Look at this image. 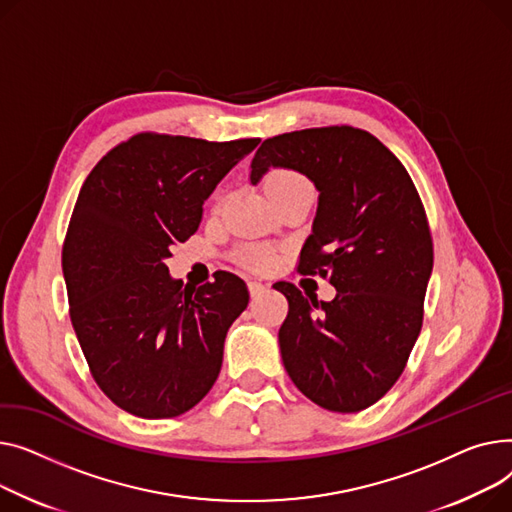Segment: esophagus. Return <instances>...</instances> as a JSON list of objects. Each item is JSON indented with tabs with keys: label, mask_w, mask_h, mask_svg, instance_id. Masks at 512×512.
Returning a JSON list of instances; mask_svg holds the SVG:
<instances>
[{
	"label": "esophagus",
	"mask_w": 512,
	"mask_h": 512,
	"mask_svg": "<svg viewBox=\"0 0 512 512\" xmlns=\"http://www.w3.org/2000/svg\"><path fill=\"white\" fill-rule=\"evenodd\" d=\"M268 291V285H264V283H260V281H250V295L252 297H260L262 293H266Z\"/></svg>",
	"instance_id": "34e87169"
}]
</instances>
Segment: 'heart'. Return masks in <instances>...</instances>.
<instances>
[{"label": "heart", "instance_id": "obj_1", "mask_svg": "<svg viewBox=\"0 0 512 512\" xmlns=\"http://www.w3.org/2000/svg\"><path fill=\"white\" fill-rule=\"evenodd\" d=\"M310 188L308 179L304 175H299L291 169H277L268 175L266 179V192L268 196L279 194V192H289V190H304ZM273 254H270L266 248L260 246H248L242 250V262L254 270H266L273 266Z\"/></svg>", "mask_w": 512, "mask_h": 512}]
</instances>
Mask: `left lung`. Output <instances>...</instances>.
Masks as SVG:
<instances>
[{"label":"left lung","mask_w":512,"mask_h":512,"mask_svg":"<svg viewBox=\"0 0 512 512\" xmlns=\"http://www.w3.org/2000/svg\"><path fill=\"white\" fill-rule=\"evenodd\" d=\"M270 167L302 173L318 190L297 270L337 289L335 299L318 302L275 283L289 302L279 328L283 366L316 405L362 411L397 382L422 330L434 264L422 200L401 161L351 126L264 140L252 159V186Z\"/></svg>","instance_id":"1"}]
</instances>
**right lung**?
<instances>
[{
	"label": "right lung",
	"mask_w": 512,
	"mask_h": 512,
	"mask_svg": "<svg viewBox=\"0 0 512 512\" xmlns=\"http://www.w3.org/2000/svg\"><path fill=\"white\" fill-rule=\"evenodd\" d=\"M258 142L138 134L82 184L62 252L70 318L97 384L136 417L190 411L221 372L248 287L219 270L190 289L165 260L196 233L204 200Z\"/></svg>",
	"instance_id": "right-lung-1"
}]
</instances>
